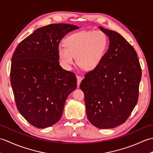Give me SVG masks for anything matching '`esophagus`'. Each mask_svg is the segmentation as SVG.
I'll use <instances>...</instances> for the list:
<instances>
[{"instance_id":"34e87169","label":"esophagus","mask_w":153,"mask_h":153,"mask_svg":"<svg viewBox=\"0 0 153 153\" xmlns=\"http://www.w3.org/2000/svg\"><path fill=\"white\" fill-rule=\"evenodd\" d=\"M82 79H83L82 77H81V76H77V86H78V87L79 86L80 83H81V82H82Z\"/></svg>"}]
</instances>
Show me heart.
I'll return each instance as SVG.
<instances>
[{"mask_svg": "<svg viewBox=\"0 0 153 153\" xmlns=\"http://www.w3.org/2000/svg\"><path fill=\"white\" fill-rule=\"evenodd\" d=\"M65 46L59 45L58 54L61 66L70 70L76 62L84 70H92L102 61L108 48V39L100 31H82L65 39Z\"/></svg>", "mask_w": 153, "mask_h": 153, "instance_id": "b5f03b06", "label": "heart"}]
</instances>
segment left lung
I'll list each match as a JSON object with an SVG mask.
<instances>
[{
  "label": "left lung",
  "mask_w": 153,
  "mask_h": 153,
  "mask_svg": "<svg viewBox=\"0 0 153 153\" xmlns=\"http://www.w3.org/2000/svg\"><path fill=\"white\" fill-rule=\"evenodd\" d=\"M99 28L109 38L108 48L79 87L89 121L98 128L110 129L124 123L135 108L141 69L134 48L121 35Z\"/></svg>",
  "instance_id": "left-lung-1"
}]
</instances>
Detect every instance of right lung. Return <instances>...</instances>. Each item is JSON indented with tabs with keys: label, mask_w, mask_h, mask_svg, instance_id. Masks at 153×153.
<instances>
[{
	"label": "right lung",
	"mask_w": 153,
	"mask_h": 153,
	"mask_svg": "<svg viewBox=\"0 0 153 153\" xmlns=\"http://www.w3.org/2000/svg\"><path fill=\"white\" fill-rule=\"evenodd\" d=\"M75 25L50 24L19 43L12 58L10 82L16 104L32 126L46 128L59 121L67 97L77 87L74 74L60 66L58 47Z\"/></svg>",
	"instance_id": "obj_1"
}]
</instances>
